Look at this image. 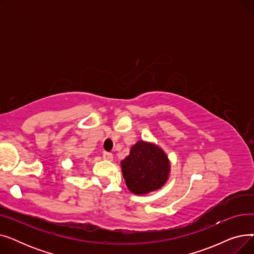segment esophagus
<instances>
[{"label": "esophagus", "instance_id": "obj_1", "mask_svg": "<svg viewBox=\"0 0 254 254\" xmlns=\"http://www.w3.org/2000/svg\"><path fill=\"white\" fill-rule=\"evenodd\" d=\"M103 157L104 159H107V161H113V154L111 152H107V151H104L103 152Z\"/></svg>", "mask_w": 254, "mask_h": 254}]
</instances>
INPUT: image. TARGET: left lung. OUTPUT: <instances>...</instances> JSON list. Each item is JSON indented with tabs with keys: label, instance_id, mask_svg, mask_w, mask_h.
<instances>
[{
	"label": "left lung",
	"instance_id": "obj_1",
	"mask_svg": "<svg viewBox=\"0 0 254 254\" xmlns=\"http://www.w3.org/2000/svg\"><path fill=\"white\" fill-rule=\"evenodd\" d=\"M122 170L127 189L135 194H145L166 183L170 163L166 153L156 145L139 141L122 161Z\"/></svg>",
	"mask_w": 254,
	"mask_h": 254
}]
</instances>
